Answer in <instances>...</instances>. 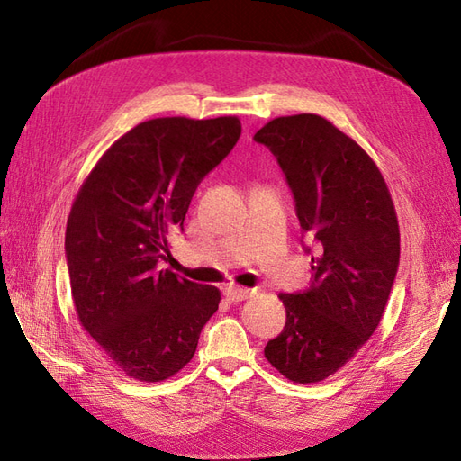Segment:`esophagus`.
<instances>
[{
	"label": "esophagus",
	"instance_id": "1",
	"mask_svg": "<svg viewBox=\"0 0 461 461\" xmlns=\"http://www.w3.org/2000/svg\"><path fill=\"white\" fill-rule=\"evenodd\" d=\"M252 292L254 290L244 288V286H225V290H222V294H225L227 300H230V302H242L249 294H252Z\"/></svg>",
	"mask_w": 461,
	"mask_h": 461
}]
</instances>
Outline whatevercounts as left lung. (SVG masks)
Listing matches in <instances>:
<instances>
[{
	"label": "left lung",
	"mask_w": 461,
	"mask_h": 461,
	"mask_svg": "<svg viewBox=\"0 0 461 461\" xmlns=\"http://www.w3.org/2000/svg\"><path fill=\"white\" fill-rule=\"evenodd\" d=\"M254 140L281 165L300 227L315 240L312 285L278 294L286 323L265 346V357L290 381L319 383L381 323L400 263L394 203L373 159L323 117H276Z\"/></svg>",
	"instance_id": "8db88e82"
}]
</instances>
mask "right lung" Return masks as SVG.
Instances as JSON below:
<instances>
[{"label":"right lung","instance_id":"right-lung-1","mask_svg":"<svg viewBox=\"0 0 461 461\" xmlns=\"http://www.w3.org/2000/svg\"><path fill=\"white\" fill-rule=\"evenodd\" d=\"M239 117H161L111 146L78 190L65 254L80 325L131 379L158 383L183 369L221 302L158 263L183 229L202 178L239 142Z\"/></svg>","mask_w":461,"mask_h":461}]
</instances>
